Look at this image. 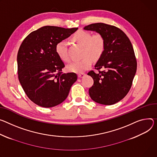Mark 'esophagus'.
Here are the masks:
<instances>
[{
	"label": "esophagus",
	"instance_id": "esophagus-1",
	"mask_svg": "<svg viewBox=\"0 0 157 157\" xmlns=\"http://www.w3.org/2000/svg\"><path fill=\"white\" fill-rule=\"evenodd\" d=\"M84 76H85V74L84 73H81L78 74V76L79 78H83Z\"/></svg>",
	"mask_w": 157,
	"mask_h": 157
}]
</instances>
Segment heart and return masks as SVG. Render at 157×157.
<instances>
[{
	"instance_id": "b5f03b06",
	"label": "heart",
	"mask_w": 157,
	"mask_h": 157,
	"mask_svg": "<svg viewBox=\"0 0 157 157\" xmlns=\"http://www.w3.org/2000/svg\"><path fill=\"white\" fill-rule=\"evenodd\" d=\"M72 39L77 44L82 46V55L83 58L75 61L67 66V70L69 72L81 73L90 67L92 59L98 60L103 55L106 46V41L101 34H91L88 31L79 30L72 36ZM57 54L63 61L69 62L70 60L67 49V44L61 40L56 46Z\"/></svg>"
}]
</instances>
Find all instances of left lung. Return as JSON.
Instances as JSON below:
<instances>
[{
    "label": "left lung",
    "instance_id": "left-lung-1",
    "mask_svg": "<svg viewBox=\"0 0 157 157\" xmlns=\"http://www.w3.org/2000/svg\"><path fill=\"white\" fill-rule=\"evenodd\" d=\"M103 36L105 51L93 70L88 73L94 81L89 89L93 100L98 103L111 105L120 101L129 92L135 77L137 62L133 46L125 33L118 27L94 23L84 27ZM103 68L104 70L101 71Z\"/></svg>",
    "mask_w": 157,
    "mask_h": 157
}]
</instances>
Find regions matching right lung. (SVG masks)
I'll use <instances>...</instances> for the list:
<instances>
[{
  "mask_svg": "<svg viewBox=\"0 0 157 157\" xmlns=\"http://www.w3.org/2000/svg\"><path fill=\"white\" fill-rule=\"evenodd\" d=\"M76 30L44 26L22 41L17 58L18 78L27 97L37 105L51 108L61 103L77 80L76 73L61 72L65 66L56 51L58 42Z\"/></svg>",
  "mask_w": 157,
  "mask_h": 157,
  "instance_id": "right-lung-1",
  "label": "right lung"
}]
</instances>
